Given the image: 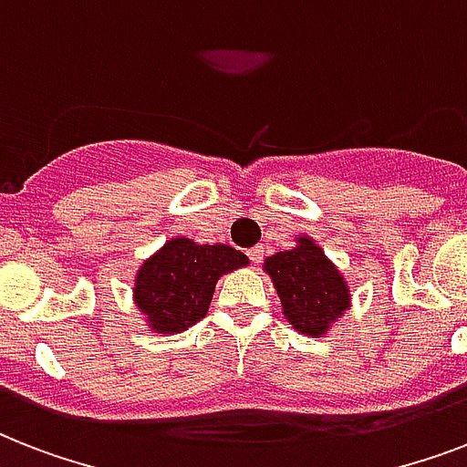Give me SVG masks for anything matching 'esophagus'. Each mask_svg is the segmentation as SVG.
Returning <instances> with one entry per match:
<instances>
[{
	"instance_id": "esophagus-1",
	"label": "esophagus",
	"mask_w": 467,
	"mask_h": 467,
	"mask_svg": "<svg viewBox=\"0 0 467 467\" xmlns=\"http://www.w3.org/2000/svg\"><path fill=\"white\" fill-rule=\"evenodd\" d=\"M247 254H249V259H252V264L256 266V264H262V259H264V247H252Z\"/></svg>"
}]
</instances>
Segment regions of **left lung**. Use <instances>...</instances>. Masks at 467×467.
Here are the masks:
<instances>
[{"mask_svg": "<svg viewBox=\"0 0 467 467\" xmlns=\"http://www.w3.org/2000/svg\"><path fill=\"white\" fill-rule=\"evenodd\" d=\"M274 281L284 317L306 337H322L351 307L348 284L312 237L303 234L296 247L264 262Z\"/></svg>", "mask_w": 467, "mask_h": 467, "instance_id": "left-lung-1", "label": "left lung"}]
</instances>
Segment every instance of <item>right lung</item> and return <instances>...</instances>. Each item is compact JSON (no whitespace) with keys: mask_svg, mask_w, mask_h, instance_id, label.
<instances>
[{"mask_svg":"<svg viewBox=\"0 0 467 467\" xmlns=\"http://www.w3.org/2000/svg\"><path fill=\"white\" fill-rule=\"evenodd\" d=\"M247 264V256L230 244L171 237L135 274V306L152 332L179 334L205 317L218 278Z\"/></svg>","mask_w":467,"mask_h":467,"instance_id":"1","label":"right lung"}]
</instances>
